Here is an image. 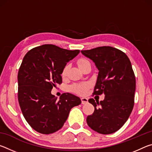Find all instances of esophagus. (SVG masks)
Listing matches in <instances>:
<instances>
[{"label":"esophagus","instance_id":"34e87169","mask_svg":"<svg viewBox=\"0 0 152 152\" xmlns=\"http://www.w3.org/2000/svg\"><path fill=\"white\" fill-rule=\"evenodd\" d=\"M81 101H82V104H86L88 102V99L86 97H82L81 98Z\"/></svg>","mask_w":152,"mask_h":152}]
</instances>
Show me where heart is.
Segmentation results:
<instances>
[{
	"mask_svg": "<svg viewBox=\"0 0 152 152\" xmlns=\"http://www.w3.org/2000/svg\"><path fill=\"white\" fill-rule=\"evenodd\" d=\"M87 62H88L87 60H84V59H81V60H80L78 61V64L80 68L81 66H82L84 64H85ZM68 69V66H66L65 68H64L62 73H61V75H62V76H65L66 75ZM88 88H89L88 84L85 83V84H76V85L72 86L71 89H72V91L74 92H76V93H77V94L84 95V94H86L87 92H88Z\"/></svg>",
	"mask_w": 152,
	"mask_h": 152,
	"instance_id": "b5f03b06",
	"label": "heart"
}]
</instances>
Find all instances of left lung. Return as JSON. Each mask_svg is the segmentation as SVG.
I'll return each instance as SVG.
<instances>
[{
	"label": "left lung",
	"mask_w": 152,
	"mask_h": 152,
	"mask_svg": "<svg viewBox=\"0 0 152 152\" xmlns=\"http://www.w3.org/2000/svg\"><path fill=\"white\" fill-rule=\"evenodd\" d=\"M81 53L93 61L99 70L94 94L103 93V101L88 102L94 107L86 121L101 134L116 132L129 117L134 105L135 77L127 56L118 49L103 46Z\"/></svg>",
	"instance_id": "1"
}]
</instances>
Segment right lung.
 I'll use <instances>...</instances> for the list:
<instances>
[{"label":"right lung","mask_w":152,"mask_h":152,"mask_svg":"<svg viewBox=\"0 0 152 152\" xmlns=\"http://www.w3.org/2000/svg\"><path fill=\"white\" fill-rule=\"evenodd\" d=\"M80 53L45 44L33 48L23 58L18 72V100L25 120L36 132L50 134L62 127L72 108L81 104L78 96L51 94L61 83L66 64Z\"/></svg>","instance_id":"add662e5"}]
</instances>
